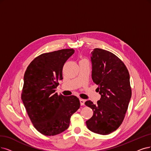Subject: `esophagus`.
I'll return each mask as SVG.
<instances>
[{"label":"esophagus","mask_w":151,"mask_h":151,"mask_svg":"<svg viewBox=\"0 0 151 151\" xmlns=\"http://www.w3.org/2000/svg\"><path fill=\"white\" fill-rule=\"evenodd\" d=\"M80 104H81V106H83V105L85 104V99H83L80 98Z\"/></svg>","instance_id":"34e87169"}]
</instances>
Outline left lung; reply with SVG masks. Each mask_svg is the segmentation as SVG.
Segmentation results:
<instances>
[{
  "instance_id": "8db88e82",
  "label": "left lung",
  "mask_w": 151,
  "mask_h": 151,
  "mask_svg": "<svg viewBox=\"0 0 151 151\" xmlns=\"http://www.w3.org/2000/svg\"><path fill=\"white\" fill-rule=\"evenodd\" d=\"M92 80L101 98L96 104L87 101L85 104L93 111L86 121L87 127L99 134L114 132L124 120L131 98L130 77L126 65L113 53L94 48L91 52Z\"/></svg>"
}]
</instances>
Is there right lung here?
<instances>
[{"instance_id": "right-lung-1", "label": "right lung", "mask_w": 151, "mask_h": 151, "mask_svg": "<svg viewBox=\"0 0 151 151\" xmlns=\"http://www.w3.org/2000/svg\"><path fill=\"white\" fill-rule=\"evenodd\" d=\"M74 52L71 48L43 53L25 71L21 98L33 126L45 136L68 129L71 115L80 108L76 96L58 95L55 90L63 79L65 63Z\"/></svg>"}]
</instances>
